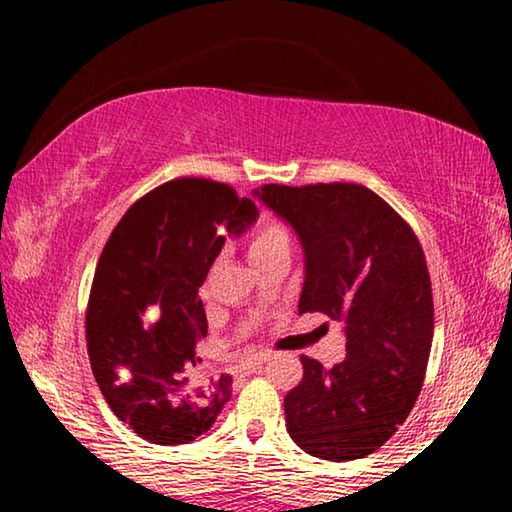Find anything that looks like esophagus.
I'll return each mask as SVG.
<instances>
[{"label":"esophagus","instance_id":"esophagus-1","mask_svg":"<svg viewBox=\"0 0 512 512\" xmlns=\"http://www.w3.org/2000/svg\"><path fill=\"white\" fill-rule=\"evenodd\" d=\"M264 363H266V359L264 357H253V359H248L246 363H241V372H262V368H264Z\"/></svg>","mask_w":512,"mask_h":512}]
</instances>
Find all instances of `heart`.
<instances>
[{"mask_svg":"<svg viewBox=\"0 0 512 512\" xmlns=\"http://www.w3.org/2000/svg\"><path fill=\"white\" fill-rule=\"evenodd\" d=\"M280 250H291V235L282 223L262 221L248 239V255L255 266Z\"/></svg>","mask_w":512,"mask_h":512,"instance_id":"heart-1","label":"heart"}]
</instances>
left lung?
<instances>
[{"label":"left lung","mask_w":512,"mask_h":512,"mask_svg":"<svg viewBox=\"0 0 512 512\" xmlns=\"http://www.w3.org/2000/svg\"><path fill=\"white\" fill-rule=\"evenodd\" d=\"M255 196L305 248L298 311L345 323V359L302 354L284 397L287 431L325 461H354L386 443L422 391L433 339L431 280L418 237L384 198L354 183L264 185Z\"/></svg>","instance_id":"8db88e82"}]
</instances>
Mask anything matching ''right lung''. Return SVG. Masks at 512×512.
<instances>
[{"instance_id":"right-lung-1","label":"right lung","mask_w":512,"mask_h":512,"mask_svg":"<svg viewBox=\"0 0 512 512\" xmlns=\"http://www.w3.org/2000/svg\"><path fill=\"white\" fill-rule=\"evenodd\" d=\"M257 216L230 185L176 178L128 207L101 250L85 311L92 372L112 413L149 443H192L230 400L232 377L189 381L207 334L198 287L225 232Z\"/></svg>"}]
</instances>
